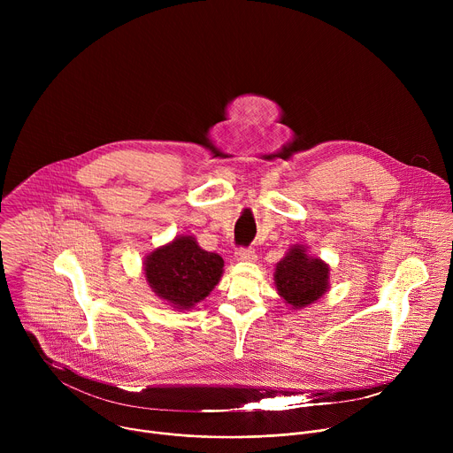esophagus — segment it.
<instances>
[{
  "mask_svg": "<svg viewBox=\"0 0 453 453\" xmlns=\"http://www.w3.org/2000/svg\"><path fill=\"white\" fill-rule=\"evenodd\" d=\"M234 256H236V260H240V262H254L256 260V254H254L252 249H238L234 252Z\"/></svg>",
  "mask_w": 453,
  "mask_h": 453,
  "instance_id": "1",
  "label": "esophagus"
}]
</instances>
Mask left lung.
Masks as SVG:
<instances>
[{
    "label": "left lung",
    "mask_w": 453,
    "mask_h": 453,
    "mask_svg": "<svg viewBox=\"0 0 453 453\" xmlns=\"http://www.w3.org/2000/svg\"><path fill=\"white\" fill-rule=\"evenodd\" d=\"M274 287L292 310L310 306L328 292L330 265L320 257L311 256L306 245H290L276 264Z\"/></svg>",
    "instance_id": "left-lung-1"
}]
</instances>
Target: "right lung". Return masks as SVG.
Listing matches in <instances>:
<instances>
[{
    "label": "right lung",
    "mask_w": 453,
    "mask_h": 453,
    "mask_svg": "<svg viewBox=\"0 0 453 453\" xmlns=\"http://www.w3.org/2000/svg\"><path fill=\"white\" fill-rule=\"evenodd\" d=\"M143 274L152 292L177 311L204 301L224 274V260L204 250L196 236L179 234L143 257Z\"/></svg>",
    "instance_id": "add662e5"
}]
</instances>
